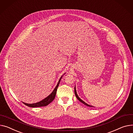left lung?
<instances>
[{
  "mask_svg": "<svg viewBox=\"0 0 133 133\" xmlns=\"http://www.w3.org/2000/svg\"><path fill=\"white\" fill-rule=\"evenodd\" d=\"M74 92H75V95L76 97V98H77V99H78L79 102H81V103H82L84 104V105L88 106V107H93V106H91V105H89V104H87L85 102H84L83 101H82L80 98H79V97L78 96V95L77 94V92H76V87H75V88H74Z\"/></svg>",
  "mask_w": 133,
  "mask_h": 133,
  "instance_id": "8db88e82",
  "label": "left lung"
}]
</instances>
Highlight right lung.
Instances as JSON below:
<instances>
[{"label": "right lung", "instance_id": "right-lung-1", "mask_svg": "<svg viewBox=\"0 0 133 133\" xmlns=\"http://www.w3.org/2000/svg\"><path fill=\"white\" fill-rule=\"evenodd\" d=\"M64 74L63 75H62L56 85V87H55V88L54 89V90H53V91L48 96L46 97V98H45L44 99H43V100L41 101L40 102H38L37 103H32V104H28V103H25L22 102V103L23 104H24L25 105L28 106L29 107H31V108H37V107H45V106H47L48 104H49L50 103H51L54 100L56 95V92H57V90L58 89V87L59 86V84L60 83V81L61 80V79L63 77V76L65 74Z\"/></svg>", "mask_w": 133, "mask_h": 133}]
</instances>
